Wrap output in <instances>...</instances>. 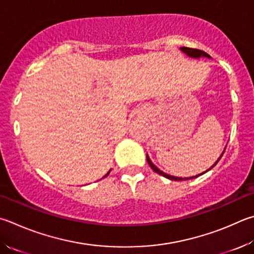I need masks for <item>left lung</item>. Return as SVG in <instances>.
Wrapping results in <instances>:
<instances>
[{
  "label": "left lung",
  "mask_w": 254,
  "mask_h": 254,
  "mask_svg": "<svg viewBox=\"0 0 254 254\" xmlns=\"http://www.w3.org/2000/svg\"><path fill=\"white\" fill-rule=\"evenodd\" d=\"M181 50L183 51L184 53H187L189 57H192V58H200V57H207V58H210L209 57V54L207 53H205L204 51H201V50H197V49H191V48H186V47H183V48H181ZM225 151V150H224ZM224 151H223V153H224ZM223 153L221 154V156L219 158V160L216 161V162L212 165L211 168H213L214 165L219 162L220 161V159L222 158V155H223ZM146 161H147V163H149V165L151 167V169L153 170L154 172H156V173H159L160 175H163L164 178H167V179H170V180H172V181H182V180H189V179H193V178H196V177H199V175H201V174H199V175H195V177H192V178H184V179H182V178H178V177H172V175H169V174H167V173H164V172H162L161 171V170H159L158 168L155 167V165L151 162V160L149 159V156L146 155ZM210 170V169H209ZM209 170H206V171H209ZM205 171V172H206Z\"/></svg>",
  "instance_id": "obj_1"
}]
</instances>
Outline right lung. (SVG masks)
Returning <instances> with one entry per match:
<instances>
[{"mask_svg":"<svg viewBox=\"0 0 254 254\" xmlns=\"http://www.w3.org/2000/svg\"><path fill=\"white\" fill-rule=\"evenodd\" d=\"M109 173H110V171H109V172H108V174H109ZM108 174H107V175H108ZM107 175H105V177H107Z\"/></svg>","mask_w":254,"mask_h":254,"instance_id":"1","label":"right lung"}]
</instances>
